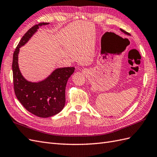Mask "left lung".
Masks as SVG:
<instances>
[{
  "label": "left lung",
  "instance_id": "obj_1",
  "mask_svg": "<svg viewBox=\"0 0 157 157\" xmlns=\"http://www.w3.org/2000/svg\"><path fill=\"white\" fill-rule=\"evenodd\" d=\"M120 30H121V32H122V33H123L124 34H127V35H128V36H129V35H130V34H129V33H127V32H126V31H124V30H123V29H121Z\"/></svg>",
  "mask_w": 157,
  "mask_h": 157
}]
</instances>
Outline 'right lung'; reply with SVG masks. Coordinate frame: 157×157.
Here are the masks:
<instances>
[{"label": "right lung", "mask_w": 157, "mask_h": 157, "mask_svg": "<svg viewBox=\"0 0 157 157\" xmlns=\"http://www.w3.org/2000/svg\"><path fill=\"white\" fill-rule=\"evenodd\" d=\"M49 23L41 22L26 32L13 54V73L16 96L25 109L38 117L46 118L58 114L66 103V86L75 67L58 68L43 81L30 82L23 77L19 70L18 56L20 48L24 46L39 29Z\"/></svg>", "instance_id": "1"}]
</instances>
